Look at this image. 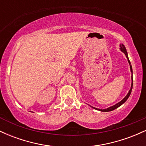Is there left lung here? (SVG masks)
Here are the masks:
<instances>
[{
    "mask_svg": "<svg viewBox=\"0 0 146 146\" xmlns=\"http://www.w3.org/2000/svg\"><path fill=\"white\" fill-rule=\"evenodd\" d=\"M119 48L120 50H121V51L123 52V53L125 55V57L127 58V60H128V62L129 63V65H130V71H131V79H132V83H131V86H130V90L128 91V94L125 95V97L123 99V100H121V101H120L119 102H118V103L112 106L109 107V108H104V109H99V108H95V107H93L91 106H90L91 108H93V109H95V110H100V111L101 112H110V111H112V110H115L116 108H118V107H119L120 106H121L123 104H124L125 102H126V100H128L129 96L130 95V93H131L132 92V85H133V80H132V66H131V64H130V60H129V58H128V53H127V51H126V48H125V46L123 45V44H120L119 45Z\"/></svg>",
    "mask_w": 146,
    "mask_h": 146,
    "instance_id": "1",
    "label": "left lung"
}]
</instances>
